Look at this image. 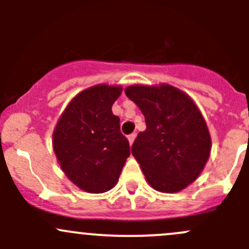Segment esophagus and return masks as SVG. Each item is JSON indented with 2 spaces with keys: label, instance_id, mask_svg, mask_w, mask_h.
Masks as SVG:
<instances>
[{
  "label": "esophagus",
  "instance_id": "obj_1",
  "mask_svg": "<svg viewBox=\"0 0 249 249\" xmlns=\"http://www.w3.org/2000/svg\"><path fill=\"white\" fill-rule=\"evenodd\" d=\"M135 139H136V134H131V135H129V136H127V140H129L130 145H132V143H134Z\"/></svg>",
  "mask_w": 249,
  "mask_h": 249
}]
</instances>
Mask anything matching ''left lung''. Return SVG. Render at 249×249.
<instances>
[{
  "label": "left lung",
  "instance_id": "8db88e82",
  "mask_svg": "<svg viewBox=\"0 0 249 249\" xmlns=\"http://www.w3.org/2000/svg\"><path fill=\"white\" fill-rule=\"evenodd\" d=\"M125 94L139 106L147 125L131 148L147 182L162 193L184 189L199 177L211 152L210 132L199 108L169 84L132 85Z\"/></svg>",
  "mask_w": 249,
  "mask_h": 249
}]
</instances>
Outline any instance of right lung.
<instances>
[{"instance_id":"right-lung-1","label":"right lung","mask_w":249,"mask_h":249,"mask_svg":"<svg viewBox=\"0 0 249 249\" xmlns=\"http://www.w3.org/2000/svg\"><path fill=\"white\" fill-rule=\"evenodd\" d=\"M120 87L100 84L78 94L69 104L53 134V148L62 171L88 193L112 189L130 155L112 106Z\"/></svg>"}]
</instances>
